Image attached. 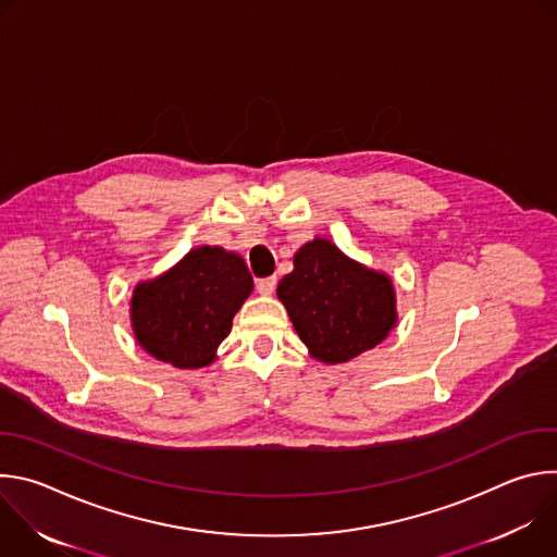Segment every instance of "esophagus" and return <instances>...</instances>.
I'll list each match as a JSON object with an SVG mask.
<instances>
[{"mask_svg":"<svg viewBox=\"0 0 557 557\" xmlns=\"http://www.w3.org/2000/svg\"><path fill=\"white\" fill-rule=\"evenodd\" d=\"M275 286H277V277H275V275L256 282V288H258V293H262V295H271V293L275 290Z\"/></svg>","mask_w":557,"mask_h":557,"instance_id":"34e87169","label":"esophagus"}]
</instances>
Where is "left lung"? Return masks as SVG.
Masks as SVG:
<instances>
[{"label": "left lung", "instance_id": "8db88e82", "mask_svg": "<svg viewBox=\"0 0 557 557\" xmlns=\"http://www.w3.org/2000/svg\"><path fill=\"white\" fill-rule=\"evenodd\" d=\"M277 297L310 357L346 363L381 344L396 324V295L385 273L314 237L293 258Z\"/></svg>", "mask_w": 557, "mask_h": 557}]
</instances>
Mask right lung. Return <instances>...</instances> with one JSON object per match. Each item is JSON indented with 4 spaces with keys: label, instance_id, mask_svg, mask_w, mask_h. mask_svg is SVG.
Listing matches in <instances>:
<instances>
[{
    "label": "right lung",
    "instance_id": "obj_1",
    "mask_svg": "<svg viewBox=\"0 0 557 557\" xmlns=\"http://www.w3.org/2000/svg\"><path fill=\"white\" fill-rule=\"evenodd\" d=\"M251 290L253 277L240 256L220 247L191 249L168 273L136 284L129 301L134 337L174 368L209 366Z\"/></svg>",
    "mask_w": 557,
    "mask_h": 557
}]
</instances>
